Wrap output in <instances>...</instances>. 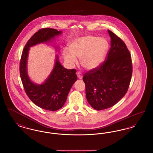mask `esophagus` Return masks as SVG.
I'll return each instance as SVG.
<instances>
[{"label": "esophagus", "instance_id": "esophagus-1", "mask_svg": "<svg viewBox=\"0 0 153 153\" xmlns=\"http://www.w3.org/2000/svg\"><path fill=\"white\" fill-rule=\"evenodd\" d=\"M76 74H77V77H78L79 79H82V74L80 72H77Z\"/></svg>", "mask_w": 153, "mask_h": 153}]
</instances>
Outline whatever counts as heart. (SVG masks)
Returning a JSON list of instances; mask_svg holds the SVG:
<instances>
[{
  "mask_svg": "<svg viewBox=\"0 0 153 153\" xmlns=\"http://www.w3.org/2000/svg\"><path fill=\"white\" fill-rule=\"evenodd\" d=\"M108 44L102 38L85 36L74 39L69 44V50H63L64 59L69 65L77 62L80 58L82 66L94 70L101 65L105 57Z\"/></svg>",
  "mask_w": 153,
  "mask_h": 153,
  "instance_id": "1",
  "label": "heart"
}]
</instances>
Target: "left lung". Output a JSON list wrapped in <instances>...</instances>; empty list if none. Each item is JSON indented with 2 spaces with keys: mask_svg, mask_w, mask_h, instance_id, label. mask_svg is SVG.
<instances>
[{
  "mask_svg": "<svg viewBox=\"0 0 153 153\" xmlns=\"http://www.w3.org/2000/svg\"><path fill=\"white\" fill-rule=\"evenodd\" d=\"M111 46L107 59L97 68L85 73L82 80L85 84L88 103L96 110L112 107L127 93L132 73L130 51L123 41L108 30Z\"/></svg>",
  "mask_w": 153,
  "mask_h": 153,
  "instance_id": "left-lung-1",
  "label": "left lung"
}]
</instances>
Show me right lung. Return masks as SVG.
Wrapping results in <instances>:
<instances>
[{"label":"right lung","instance_id":"add662e5","mask_svg":"<svg viewBox=\"0 0 153 153\" xmlns=\"http://www.w3.org/2000/svg\"><path fill=\"white\" fill-rule=\"evenodd\" d=\"M62 31L45 28L38 30L26 44L20 61V76L25 92L38 107L51 111L61 108L74 82L77 80L76 69H67L62 65L58 56L48 78L42 84H36L30 80L27 71V61L30 48L41 43H46L61 34Z\"/></svg>","mask_w":153,"mask_h":153}]
</instances>
